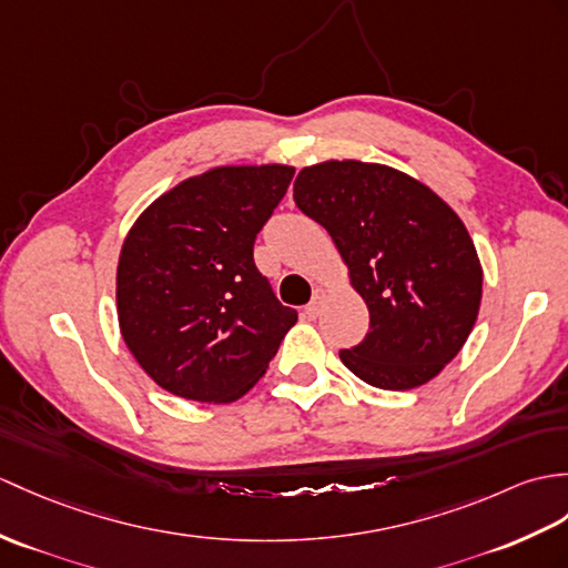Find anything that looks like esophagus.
Masks as SVG:
<instances>
[{
    "label": "esophagus",
    "mask_w": 568,
    "mask_h": 568,
    "mask_svg": "<svg viewBox=\"0 0 568 568\" xmlns=\"http://www.w3.org/2000/svg\"><path fill=\"white\" fill-rule=\"evenodd\" d=\"M324 297H326L324 290H322V287H316V290H314V295H312V302H310V305L305 307V314L310 316V320H316V316H320L322 305H324Z\"/></svg>",
    "instance_id": "esophagus-1"
}]
</instances>
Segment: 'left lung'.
<instances>
[{
  "label": "left lung",
  "instance_id": "obj_1",
  "mask_svg": "<svg viewBox=\"0 0 568 568\" xmlns=\"http://www.w3.org/2000/svg\"><path fill=\"white\" fill-rule=\"evenodd\" d=\"M293 195L332 234L371 312V332L341 361L379 389L426 385L479 314L481 266L463 220L416 179L355 160L302 169Z\"/></svg>",
  "mask_w": 568,
  "mask_h": 568
}]
</instances>
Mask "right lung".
Segmentation results:
<instances>
[{
	"mask_svg": "<svg viewBox=\"0 0 568 568\" xmlns=\"http://www.w3.org/2000/svg\"><path fill=\"white\" fill-rule=\"evenodd\" d=\"M295 169L220 166L144 210L118 261V322L162 389L234 402L266 373L297 312L275 297L254 242Z\"/></svg>",
	"mask_w": 568,
	"mask_h": 568,
	"instance_id": "1",
	"label": "right lung"
}]
</instances>
